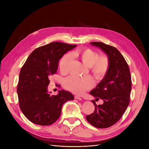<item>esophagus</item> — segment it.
Masks as SVG:
<instances>
[{"mask_svg":"<svg viewBox=\"0 0 149 149\" xmlns=\"http://www.w3.org/2000/svg\"><path fill=\"white\" fill-rule=\"evenodd\" d=\"M74 98L76 99V100H82V98L81 97L79 96H78V95H75Z\"/></svg>","mask_w":149,"mask_h":149,"instance_id":"esophagus-1","label":"esophagus"}]
</instances>
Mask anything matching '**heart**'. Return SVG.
<instances>
[{
  "label": "heart",
  "instance_id": "b5f03b06",
  "mask_svg": "<svg viewBox=\"0 0 149 149\" xmlns=\"http://www.w3.org/2000/svg\"><path fill=\"white\" fill-rule=\"evenodd\" d=\"M71 56L76 57L81 61L83 64L88 66L89 73L96 80H101L105 77L110 66V60L105 55H99V53L94 49L86 48L78 49L70 53H67L60 61L59 67L61 72L67 73L69 70ZM65 86L70 91L81 94L92 88L93 81L89 76L80 78L76 76H71L65 80Z\"/></svg>",
  "mask_w": 149,
  "mask_h": 149
}]
</instances>
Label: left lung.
I'll list each match as a JSON object with an SVG mask.
<instances>
[{
	"label": "left lung",
	"mask_w": 149,
	"mask_h": 149,
	"mask_svg": "<svg viewBox=\"0 0 149 149\" xmlns=\"http://www.w3.org/2000/svg\"><path fill=\"white\" fill-rule=\"evenodd\" d=\"M100 47L108 56L110 66L105 77L90 92L96 101L103 100L97 105L94 100V112L86 116L89 123L97 128H107L122 118L130 102L132 89L131 76L129 66L124 56L116 48L102 42L91 43Z\"/></svg>",
	"instance_id": "obj_1"
}]
</instances>
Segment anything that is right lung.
I'll return each mask as SVG.
<instances>
[{
    "label": "right lung",
    "instance_id": "add662e5",
    "mask_svg": "<svg viewBox=\"0 0 149 149\" xmlns=\"http://www.w3.org/2000/svg\"><path fill=\"white\" fill-rule=\"evenodd\" d=\"M76 47L58 42L40 47L31 53L22 67L18 98L22 112L31 123L40 125L53 124L60 118L63 104L74 99L73 94L64 90L51 95L47 88L49 77L56 73L59 60Z\"/></svg>",
    "mask_w": 149,
    "mask_h": 149
}]
</instances>
